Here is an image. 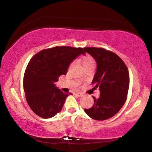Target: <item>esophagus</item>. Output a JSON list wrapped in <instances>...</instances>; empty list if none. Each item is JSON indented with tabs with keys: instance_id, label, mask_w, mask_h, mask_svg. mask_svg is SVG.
I'll list each match as a JSON object with an SVG mask.
<instances>
[{
	"instance_id": "obj_1",
	"label": "esophagus",
	"mask_w": 152,
	"mask_h": 152,
	"mask_svg": "<svg viewBox=\"0 0 152 152\" xmlns=\"http://www.w3.org/2000/svg\"><path fill=\"white\" fill-rule=\"evenodd\" d=\"M76 96L78 97V98H80V97L83 96V94H81V93H76V94H74Z\"/></svg>"
}]
</instances>
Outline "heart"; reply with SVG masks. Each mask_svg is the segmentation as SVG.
<instances>
[{"instance_id": "1", "label": "heart", "mask_w": 152, "mask_h": 152, "mask_svg": "<svg viewBox=\"0 0 152 152\" xmlns=\"http://www.w3.org/2000/svg\"><path fill=\"white\" fill-rule=\"evenodd\" d=\"M83 65L85 68L89 67L95 66V61L94 60L91 56H86L83 58ZM83 78V77H82Z\"/></svg>"}]
</instances>
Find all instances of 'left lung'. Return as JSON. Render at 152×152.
<instances>
[{
	"mask_svg": "<svg viewBox=\"0 0 152 152\" xmlns=\"http://www.w3.org/2000/svg\"><path fill=\"white\" fill-rule=\"evenodd\" d=\"M97 63L93 85L99 87L98 98L93 96L94 104L85 112L91 118L102 121L116 115L126 101L130 84L125 63L116 54L99 48H85Z\"/></svg>",
	"mask_w": 152,
	"mask_h": 152,
	"instance_id": "1",
	"label": "left lung"
}]
</instances>
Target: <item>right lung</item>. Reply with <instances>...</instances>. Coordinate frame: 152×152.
I'll use <instances>...</instances> for the list:
<instances>
[{"label": "right lung", "mask_w": 152, "mask_h": 152, "mask_svg": "<svg viewBox=\"0 0 152 152\" xmlns=\"http://www.w3.org/2000/svg\"><path fill=\"white\" fill-rule=\"evenodd\" d=\"M82 48L57 46L43 50L31 58L24 76V90L31 110L44 119L62 110L69 96L55 85L60 76L67 74L69 65L80 54Z\"/></svg>", "instance_id": "1"}]
</instances>
